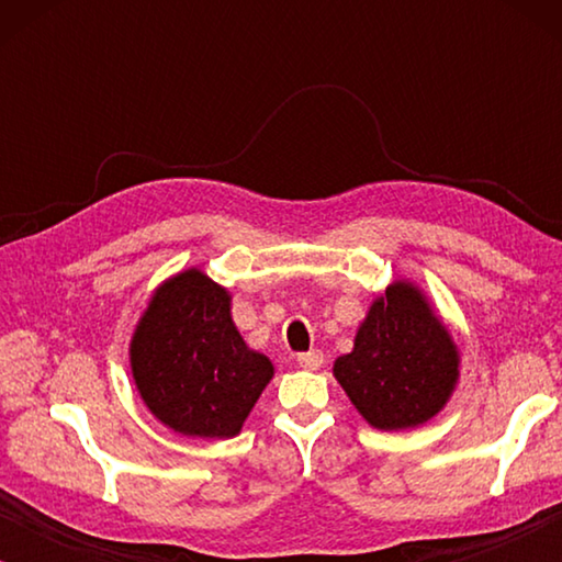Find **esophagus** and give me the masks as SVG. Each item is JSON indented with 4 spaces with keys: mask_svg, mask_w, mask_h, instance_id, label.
Listing matches in <instances>:
<instances>
[{
    "mask_svg": "<svg viewBox=\"0 0 562 562\" xmlns=\"http://www.w3.org/2000/svg\"><path fill=\"white\" fill-rule=\"evenodd\" d=\"M296 360H299V366L306 368V371H317V368L322 366V360H325V356H322L319 350H310V352H299Z\"/></svg>",
    "mask_w": 562,
    "mask_h": 562,
    "instance_id": "1",
    "label": "esophagus"
}]
</instances>
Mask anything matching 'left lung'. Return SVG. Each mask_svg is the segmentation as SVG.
<instances>
[{
    "instance_id": "left-lung-1",
    "label": "left lung",
    "mask_w": 562,
    "mask_h": 562,
    "mask_svg": "<svg viewBox=\"0 0 562 562\" xmlns=\"http://www.w3.org/2000/svg\"><path fill=\"white\" fill-rule=\"evenodd\" d=\"M335 379L373 427H417L448 402L458 350L425 296L398 281L373 302L352 352L335 360Z\"/></svg>"
}]
</instances>
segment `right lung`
Returning <instances> with one entry per match:
<instances>
[{
    "mask_svg": "<svg viewBox=\"0 0 562 562\" xmlns=\"http://www.w3.org/2000/svg\"><path fill=\"white\" fill-rule=\"evenodd\" d=\"M143 402L176 432L235 437L273 366L243 342L229 294L196 268L164 283L130 345Z\"/></svg>",
    "mask_w": 562,
    "mask_h": 562,
    "instance_id": "1",
    "label": "right lung"
}]
</instances>
